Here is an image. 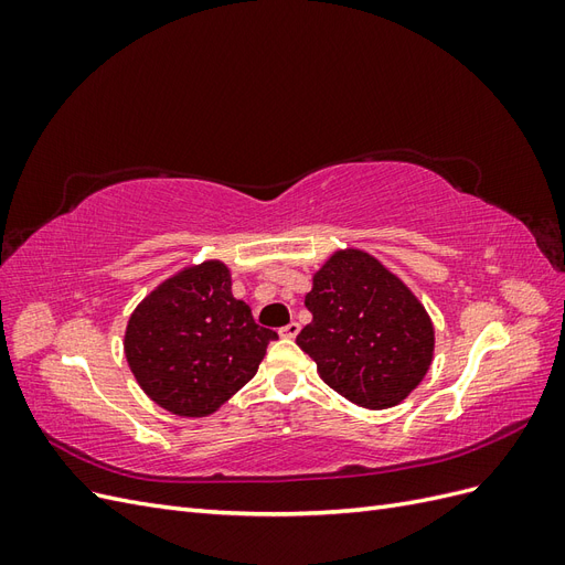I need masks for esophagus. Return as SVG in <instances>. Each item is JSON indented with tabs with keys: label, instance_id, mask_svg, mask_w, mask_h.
<instances>
[{
	"label": "esophagus",
	"instance_id": "1",
	"mask_svg": "<svg viewBox=\"0 0 565 565\" xmlns=\"http://www.w3.org/2000/svg\"><path fill=\"white\" fill-rule=\"evenodd\" d=\"M299 330H301V324H299V322H289V324H285V328L280 330V337H285V339H295V337L299 334Z\"/></svg>",
	"mask_w": 565,
	"mask_h": 565
}]
</instances>
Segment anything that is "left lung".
Segmentation results:
<instances>
[{"instance_id": "1", "label": "left lung", "mask_w": 565, "mask_h": 565, "mask_svg": "<svg viewBox=\"0 0 565 565\" xmlns=\"http://www.w3.org/2000/svg\"><path fill=\"white\" fill-rule=\"evenodd\" d=\"M313 320L297 344L347 401L386 409L413 393L434 361V322L396 273L372 254L337 249L306 295Z\"/></svg>"}]
</instances>
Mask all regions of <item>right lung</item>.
<instances>
[{
    "mask_svg": "<svg viewBox=\"0 0 565 565\" xmlns=\"http://www.w3.org/2000/svg\"><path fill=\"white\" fill-rule=\"evenodd\" d=\"M273 330L231 292V270L185 266L136 306L125 355L146 396L179 417H210L259 370Z\"/></svg>",
    "mask_w": 565,
    "mask_h": 565,
    "instance_id": "obj_1",
    "label": "right lung"
}]
</instances>
